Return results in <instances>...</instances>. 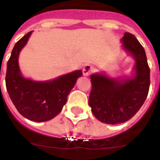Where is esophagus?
Masks as SVG:
<instances>
[{"mask_svg": "<svg viewBox=\"0 0 160 160\" xmlns=\"http://www.w3.org/2000/svg\"><path fill=\"white\" fill-rule=\"evenodd\" d=\"M93 67L90 65H85L83 68V75L85 76H89L90 75V73L92 71Z\"/></svg>", "mask_w": 160, "mask_h": 160, "instance_id": "obj_1", "label": "esophagus"}]
</instances>
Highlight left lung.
<instances>
[{"label":"left lung","mask_w":160,"mask_h":160,"mask_svg":"<svg viewBox=\"0 0 160 160\" xmlns=\"http://www.w3.org/2000/svg\"><path fill=\"white\" fill-rule=\"evenodd\" d=\"M120 41L122 49L134 60L131 75L111 77L105 71L90 75L92 89L89 105L95 118L105 124H121L131 119L149 92L150 70L144 49L128 32Z\"/></svg>","instance_id":"1"}]
</instances>
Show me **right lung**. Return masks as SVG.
<instances>
[{"mask_svg": "<svg viewBox=\"0 0 160 160\" xmlns=\"http://www.w3.org/2000/svg\"><path fill=\"white\" fill-rule=\"evenodd\" d=\"M31 34L32 31H30L25 35L12 50L6 68V90L22 116L32 121L45 122L53 119L62 110L68 95L82 75V70H76L44 81L23 76L19 66V55Z\"/></svg>", "mask_w": 160, "mask_h": 160, "instance_id": "add662e5", "label": "right lung"}]
</instances>
